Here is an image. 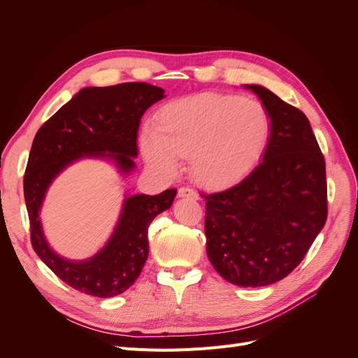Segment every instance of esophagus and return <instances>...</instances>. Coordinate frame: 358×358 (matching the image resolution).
Returning a JSON list of instances; mask_svg holds the SVG:
<instances>
[{"label":"esophagus","mask_w":358,"mask_h":358,"mask_svg":"<svg viewBox=\"0 0 358 358\" xmlns=\"http://www.w3.org/2000/svg\"><path fill=\"white\" fill-rule=\"evenodd\" d=\"M179 197H185V199H192V200H199V192L194 191L191 187H182L178 191Z\"/></svg>","instance_id":"34e87169"}]
</instances>
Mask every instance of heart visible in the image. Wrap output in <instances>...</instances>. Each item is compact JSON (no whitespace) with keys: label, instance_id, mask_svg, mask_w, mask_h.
I'll use <instances>...</instances> for the list:
<instances>
[{"label":"heart","instance_id":"obj_1","mask_svg":"<svg viewBox=\"0 0 358 358\" xmlns=\"http://www.w3.org/2000/svg\"><path fill=\"white\" fill-rule=\"evenodd\" d=\"M272 122L266 107L237 95L200 94L161 109L157 127L140 137L148 164L175 175L191 157V175L203 185L224 187L243 178L262 158Z\"/></svg>","mask_w":358,"mask_h":358}]
</instances>
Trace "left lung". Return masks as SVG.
Listing matches in <instances>:
<instances>
[{
    "label": "left lung",
    "mask_w": 358,
    "mask_h": 358,
    "mask_svg": "<svg viewBox=\"0 0 358 358\" xmlns=\"http://www.w3.org/2000/svg\"><path fill=\"white\" fill-rule=\"evenodd\" d=\"M272 131L259 164L206 200V251L225 280L264 287L288 276L327 220L326 161L306 115L259 85Z\"/></svg>",
    "instance_id": "1"
}]
</instances>
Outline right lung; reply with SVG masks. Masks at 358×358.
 <instances>
[{"instance_id":"1","label":"right lung","mask_w":358,"mask_h":358,"mask_svg":"<svg viewBox=\"0 0 358 358\" xmlns=\"http://www.w3.org/2000/svg\"><path fill=\"white\" fill-rule=\"evenodd\" d=\"M162 99L164 90L143 82L83 88L40 127L32 142L24 176L32 248L61 280L85 294L113 297L136 282L149 254L148 227L170 208L176 189L127 196L109 242L83 262L62 258L49 246L40 221L43 200L53 179L85 157L110 159L122 175L131 173L140 119Z\"/></svg>"}]
</instances>
